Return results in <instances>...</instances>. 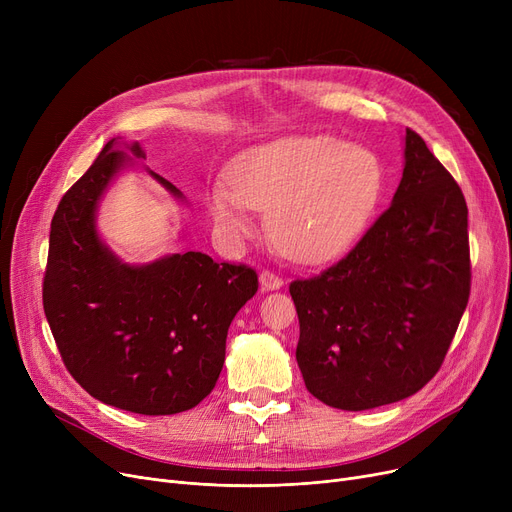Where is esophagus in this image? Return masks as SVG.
Returning <instances> with one entry per match:
<instances>
[{"label":"esophagus","mask_w":512,"mask_h":512,"mask_svg":"<svg viewBox=\"0 0 512 512\" xmlns=\"http://www.w3.org/2000/svg\"><path fill=\"white\" fill-rule=\"evenodd\" d=\"M282 278L278 276V274H274V272H270V270H263L261 274H259V286H261V290H278V288H282Z\"/></svg>","instance_id":"1"}]
</instances>
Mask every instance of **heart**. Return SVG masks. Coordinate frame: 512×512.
Wrapping results in <instances>:
<instances>
[{
	"label": "heart",
	"instance_id": "1",
	"mask_svg": "<svg viewBox=\"0 0 512 512\" xmlns=\"http://www.w3.org/2000/svg\"><path fill=\"white\" fill-rule=\"evenodd\" d=\"M382 164L334 137H284L242 153L230 178L209 186L207 207L230 242L257 232L270 211L276 245L301 261L342 253L363 232L382 193Z\"/></svg>",
	"mask_w": 512,
	"mask_h": 512
}]
</instances>
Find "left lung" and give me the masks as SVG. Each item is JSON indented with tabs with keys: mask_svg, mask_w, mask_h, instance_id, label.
Instances as JSON below:
<instances>
[{
	"mask_svg": "<svg viewBox=\"0 0 512 512\" xmlns=\"http://www.w3.org/2000/svg\"><path fill=\"white\" fill-rule=\"evenodd\" d=\"M469 290L463 191L407 128L392 205L344 259L290 284L307 390L342 411L413 396L438 373Z\"/></svg>",
	"mask_w": 512,
	"mask_h": 512,
	"instance_id": "left-lung-1",
	"label": "left lung"
}]
</instances>
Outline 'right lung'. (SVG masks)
<instances>
[{
  "label": "right lung",
  "mask_w": 512,
  "mask_h": 512,
  "mask_svg": "<svg viewBox=\"0 0 512 512\" xmlns=\"http://www.w3.org/2000/svg\"><path fill=\"white\" fill-rule=\"evenodd\" d=\"M129 153L126 154L125 151ZM139 143H107L51 220L43 309L72 378L105 405L139 415L197 407L215 388L234 315L257 292L247 265L186 251L124 263L97 232V207ZM149 174L184 201L178 188Z\"/></svg>",
  "instance_id": "obj_1"
}]
</instances>
